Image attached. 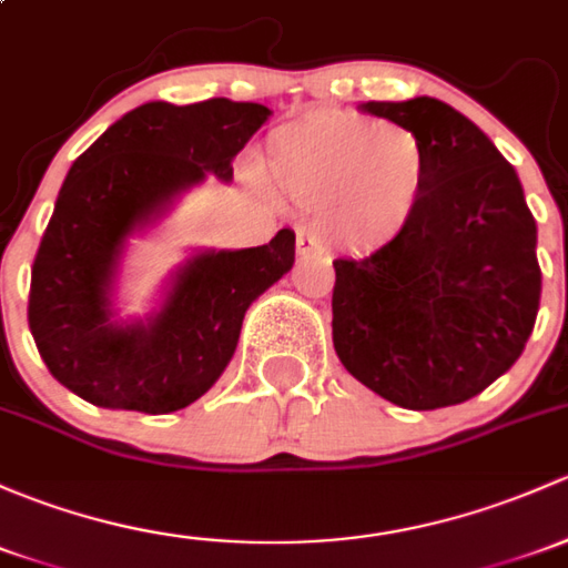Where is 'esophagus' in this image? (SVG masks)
<instances>
[{
  "label": "esophagus",
  "instance_id": "obj_1",
  "mask_svg": "<svg viewBox=\"0 0 568 568\" xmlns=\"http://www.w3.org/2000/svg\"><path fill=\"white\" fill-rule=\"evenodd\" d=\"M326 236L318 225H304L296 231V255L300 258H313V255H326Z\"/></svg>",
  "mask_w": 568,
  "mask_h": 568
}]
</instances>
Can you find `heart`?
<instances>
[{
	"instance_id": "b5f03b06",
	"label": "heart",
	"mask_w": 568,
	"mask_h": 568,
	"mask_svg": "<svg viewBox=\"0 0 568 568\" xmlns=\"http://www.w3.org/2000/svg\"><path fill=\"white\" fill-rule=\"evenodd\" d=\"M266 171L307 199L337 201L351 229L369 242L403 234L429 184L419 135L348 111H315L274 130Z\"/></svg>"
}]
</instances>
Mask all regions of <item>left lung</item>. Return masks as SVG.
I'll list each match as a JSON object with an SVG mask.
<instances>
[{
	"label": "left lung",
	"mask_w": 568,
	"mask_h": 568,
	"mask_svg": "<svg viewBox=\"0 0 568 568\" xmlns=\"http://www.w3.org/2000/svg\"><path fill=\"white\" fill-rule=\"evenodd\" d=\"M425 143L414 223L364 258H337L332 339L343 367L408 410L485 392L520 359L541 300L536 220L509 160L435 98L364 103Z\"/></svg>",
	"instance_id": "obj_1"
}]
</instances>
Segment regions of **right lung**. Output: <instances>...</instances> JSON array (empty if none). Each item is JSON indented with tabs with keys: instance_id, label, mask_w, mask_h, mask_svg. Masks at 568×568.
<instances>
[{
	"instance_id": "right-lung-1",
	"label": "right lung",
	"mask_w": 568,
	"mask_h": 568,
	"mask_svg": "<svg viewBox=\"0 0 568 568\" xmlns=\"http://www.w3.org/2000/svg\"><path fill=\"white\" fill-rule=\"evenodd\" d=\"M266 105L158 100L124 113L70 169L29 285V329L48 373L100 408L171 414L212 389L234 356L247 307L294 266V231L268 244L201 253L146 324L111 321L109 288L124 239L231 160Z\"/></svg>"
}]
</instances>
